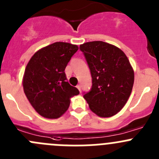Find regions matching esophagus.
<instances>
[{"label": "esophagus", "instance_id": "esophagus-1", "mask_svg": "<svg viewBox=\"0 0 159 159\" xmlns=\"http://www.w3.org/2000/svg\"><path fill=\"white\" fill-rule=\"evenodd\" d=\"M76 87L78 88V90H80V92H81V85L80 84H78V85L76 86Z\"/></svg>", "mask_w": 159, "mask_h": 159}]
</instances>
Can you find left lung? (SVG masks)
<instances>
[{"label":"left lung","instance_id":"8db88e82","mask_svg":"<svg viewBox=\"0 0 159 159\" xmlns=\"http://www.w3.org/2000/svg\"><path fill=\"white\" fill-rule=\"evenodd\" d=\"M92 77L90 91L84 98L90 110L100 117L119 112L129 99L134 73L127 57L114 45L103 41L87 42L80 46Z\"/></svg>","mask_w":159,"mask_h":159}]
</instances>
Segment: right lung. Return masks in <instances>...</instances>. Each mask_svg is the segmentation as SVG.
<instances>
[{
    "label": "right lung",
    "mask_w": 159,
    "mask_h": 159,
    "mask_svg": "<svg viewBox=\"0 0 159 159\" xmlns=\"http://www.w3.org/2000/svg\"><path fill=\"white\" fill-rule=\"evenodd\" d=\"M76 45L55 42L39 50L27 64L23 89L34 109L45 118L57 119L70 105V98L80 93L67 81L65 69Z\"/></svg>",
    "instance_id": "1"
}]
</instances>
